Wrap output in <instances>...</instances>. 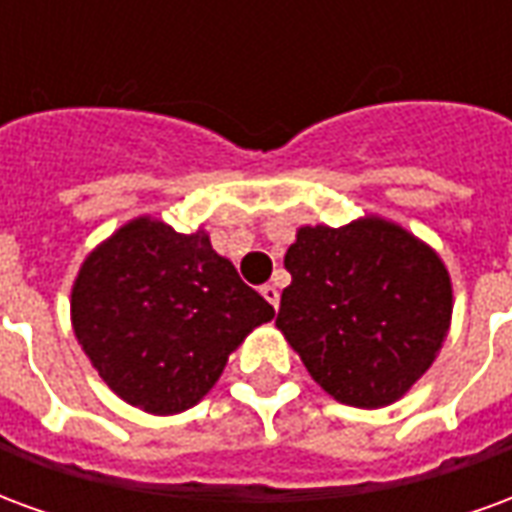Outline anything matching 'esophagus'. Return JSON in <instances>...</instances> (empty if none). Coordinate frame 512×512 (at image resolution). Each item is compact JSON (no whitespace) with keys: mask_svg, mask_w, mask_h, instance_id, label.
I'll list each match as a JSON object with an SVG mask.
<instances>
[{"mask_svg":"<svg viewBox=\"0 0 512 512\" xmlns=\"http://www.w3.org/2000/svg\"><path fill=\"white\" fill-rule=\"evenodd\" d=\"M260 293H263V299H266L268 304H271V307L277 310V307H279V290H277V285H263V288H260Z\"/></svg>","mask_w":512,"mask_h":512,"instance_id":"esophagus-1","label":"esophagus"}]
</instances>
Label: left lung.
I'll return each instance as SVG.
<instances>
[{
	"label": "left lung",
	"instance_id": "1",
	"mask_svg": "<svg viewBox=\"0 0 512 512\" xmlns=\"http://www.w3.org/2000/svg\"><path fill=\"white\" fill-rule=\"evenodd\" d=\"M285 268L277 329L345 406L400 400L450 332L452 282L441 257L381 216L299 227Z\"/></svg>",
	"mask_w": 512,
	"mask_h": 512
}]
</instances>
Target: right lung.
<instances>
[{"label":"right lung","mask_w":512,"mask_h":512,"mask_svg":"<svg viewBox=\"0 0 512 512\" xmlns=\"http://www.w3.org/2000/svg\"><path fill=\"white\" fill-rule=\"evenodd\" d=\"M274 307L216 255L139 216L87 255L71 290L73 334L106 386L147 414H180L219 381L227 356Z\"/></svg>","instance_id":"add662e5"}]
</instances>
